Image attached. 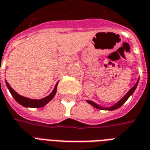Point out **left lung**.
I'll list each match as a JSON object with an SVG mask.
<instances>
[{
  "mask_svg": "<svg viewBox=\"0 0 150 150\" xmlns=\"http://www.w3.org/2000/svg\"><path fill=\"white\" fill-rule=\"evenodd\" d=\"M138 82H139V79L138 80H137V82L136 83V84L132 87L130 90H129L127 93L125 94V96H123L120 100L118 102H116V104H114V105H112V106H111V107H103V106H100V104H96V103H95V102H93V101L91 100H87V102H88V104H91V106H93L94 108H98V109H100V110H108V111H113V110H116V109H117V108H119L120 107H121L123 104H125L126 102V100L129 99L131 96H132V94H133V92L135 91L136 88H137V84H138Z\"/></svg>",
  "mask_w": 150,
  "mask_h": 150,
  "instance_id": "8db88e82",
  "label": "left lung"
}]
</instances>
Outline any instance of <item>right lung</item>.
Listing matches in <instances>:
<instances>
[{
    "label": "right lung",
    "instance_id": "right-lung-1",
    "mask_svg": "<svg viewBox=\"0 0 150 150\" xmlns=\"http://www.w3.org/2000/svg\"><path fill=\"white\" fill-rule=\"evenodd\" d=\"M5 83H6V86H7V88L10 91L11 95L13 96V97L15 99V100L17 101L18 104H20L21 105L25 108H42L43 106H45L47 103H49L50 101L54 97L56 91H57V85H58V83H57L55 87L54 88V90L49 96H47L42 98V99H40V100H34V99H30V98L25 97V96H22L21 95L18 94L11 88V86L8 84V82L5 81Z\"/></svg>",
    "mask_w": 150,
    "mask_h": 150
}]
</instances>
